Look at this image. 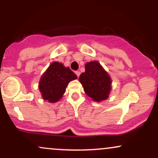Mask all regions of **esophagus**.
Here are the masks:
<instances>
[{
    "mask_svg": "<svg viewBox=\"0 0 158 158\" xmlns=\"http://www.w3.org/2000/svg\"><path fill=\"white\" fill-rule=\"evenodd\" d=\"M75 73H76V75H77L78 77H79V76H80V72H79V71H75Z\"/></svg>",
    "mask_w": 158,
    "mask_h": 158,
    "instance_id": "34e87169",
    "label": "esophagus"
}]
</instances>
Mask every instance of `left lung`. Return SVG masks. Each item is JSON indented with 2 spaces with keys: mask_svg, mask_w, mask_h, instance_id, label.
<instances>
[{
  "mask_svg": "<svg viewBox=\"0 0 158 158\" xmlns=\"http://www.w3.org/2000/svg\"><path fill=\"white\" fill-rule=\"evenodd\" d=\"M85 68V71L79 78L85 93L95 102L106 100L112 88L109 74L97 61L87 62Z\"/></svg>",
  "mask_w": 158,
  "mask_h": 158,
  "instance_id": "left-lung-1",
  "label": "left lung"
}]
</instances>
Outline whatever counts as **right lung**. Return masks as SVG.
<instances>
[{
    "label": "right lung",
    "mask_w": 158,
    "mask_h": 158,
    "mask_svg": "<svg viewBox=\"0 0 158 158\" xmlns=\"http://www.w3.org/2000/svg\"><path fill=\"white\" fill-rule=\"evenodd\" d=\"M77 79V76L69 67H64L58 61L52 62L39 82V89L43 99L50 103L58 102L65 93L68 83Z\"/></svg>",
    "instance_id": "1"
}]
</instances>
